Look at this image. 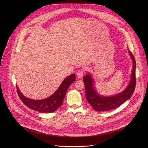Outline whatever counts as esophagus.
Here are the masks:
<instances>
[{
    "label": "esophagus",
    "mask_w": 148,
    "mask_h": 148,
    "mask_svg": "<svg viewBox=\"0 0 148 148\" xmlns=\"http://www.w3.org/2000/svg\"><path fill=\"white\" fill-rule=\"evenodd\" d=\"M84 75V71L80 69L79 71V72L77 73V76L79 77V78H80L81 77H82Z\"/></svg>",
    "instance_id": "obj_1"
}]
</instances>
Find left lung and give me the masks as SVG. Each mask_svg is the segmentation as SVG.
<instances>
[{
  "label": "left lung",
  "instance_id": "8db88e82",
  "mask_svg": "<svg viewBox=\"0 0 148 148\" xmlns=\"http://www.w3.org/2000/svg\"><path fill=\"white\" fill-rule=\"evenodd\" d=\"M133 62V69L130 83L125 90L121 93L111 97L101 96L97 93L93 86V79L90 74H86L83 81L85 87L86 97L90 106L97 111H108L119 107L131 98L136 87V63L134 56L129 51Z\"/></svg>",
  "mask_w": 148,
  "mask_h": 148
}]
</instances>
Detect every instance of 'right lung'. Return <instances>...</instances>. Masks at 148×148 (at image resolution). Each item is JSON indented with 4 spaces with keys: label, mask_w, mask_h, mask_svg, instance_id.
<instances>
[{
    "label": "right lung",
    "mask_w": 148,
    "mask_h": 148,
    "mask_svg": "<svg viewBox=\"0 0 148 148\" xmlns=\"http://www.w3.org/2000/svg\"><path fill=\"white\" fill-rule=\"evenodd\" d=\"M75 80V74L67 76L63 81L61 85L54 94L47 98L40 100L27 98L21 93L17 86V90L19 99L28 108L42 113H52L62 105L68 87Z\"/></svg>",
    "instance_id": "obj_1"
}]
</instances>
